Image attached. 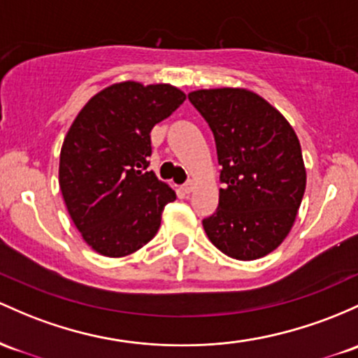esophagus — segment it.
I'll list each match as a JSON object with an SVG mask.
<instances>
[{
  "label": "esophagus",
  "mask_w": 358,
  "mask_h": 358,
  "mask_svg": "<svg viewBox=\"0 0 358 358\" xmlns=\"http://www.w3.org/2000/svg\"><path fill=\"white\" fill-rule=\"evenodd\" d=\"M182 190H183V192H185V194H190V192H192V190H194V182H187V183H185V185H183V187H182Z\"/></svg>",
  "instance_id": "34e87169"
}]
</instances>
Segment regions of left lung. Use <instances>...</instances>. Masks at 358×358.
Segmentation results:
<instances>
[{
	"mask_svg": "<svg viewBox=\"0 0 358 358\" xmlns=\"http://www.w3.org/2000/svg\"><path fill=\"white\" fill-rule=\"evenodd\" d=\"M188 100L209 124L222 166L217 210L202 221L207 236L236 260L272 253L292 229L306 190L296 132L250 90H197Z\"/></svg>",
	"mask_w": 358,
	"mask_h": 358,
	"instance_id": "left-lung-1",
	"label": "left lung"
}]
</instances>
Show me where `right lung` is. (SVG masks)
Segmentation results:
<instances>
[{
	"label": "right lung",
	"mask_w": 358,
	"mask_h": 358,
	"mask_svg": "<svg viewBox=\"0 0 358 358\" xmlns=\"http://www.w3.org/2000/svg\"><path fill=\"white\" fill-rule=\"evenodd\" d=\"M171 85L124 81L81 108L64 137L59 187L74 226L96 253L120 258L155 238L176 199L149 171L151 129L185 101Z\"/></svg>",
	"instance_id": "right-lung-1"
}]
</instances>
